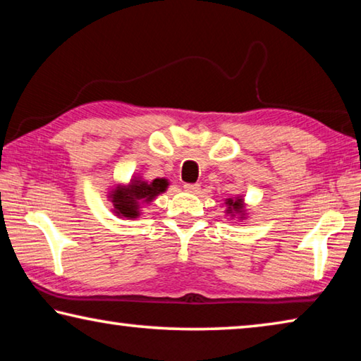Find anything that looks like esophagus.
Listing matches in <instances>:
<instances>
[{
  "label": "esophagus",
  "instance_id": "esophagus-1",
  "mask_svg": "<svg viewBox=\"0 0 361 361\" xmlns=\"http://www.w3.org/2000/svg\"><path fill=\"white\" fill-rule=\"evenodd\" d=\"M185 191H188V192H192V194H195L199 191V185H194V183H186L185 186Z\"/></svg>",
  "mask_w": 361,
  "mask_h": 361
}]
</instances>
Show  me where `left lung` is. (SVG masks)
I'll return each instance as SVG.
<instances>
[{
	"label": "left lung",
	"mask_w": 361,
	"mask_h": 361,
	"mask_svg": "<svg viewBox=\"0 0 361 361\" xmlns=\"http://www.w3.org/2000/svg\"><path fill=\"white\" fill-rule=\"evenodd\" d=\"M226 205H228V210L226 213H229L231 216H235V215H240V218H243V199L242 197H237V199H226Z\"/></svg>",
	"instance_id": "1"
}]
</instances>
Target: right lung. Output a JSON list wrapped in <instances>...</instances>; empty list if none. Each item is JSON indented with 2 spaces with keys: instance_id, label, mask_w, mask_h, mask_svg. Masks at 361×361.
<instances>
[{
  "instance_id": "add662e5",
  "label": "right lung",
  "mask_w": 361,
  "mask_h": 361,
  "mask_svg": "<svg viewBox=\"0 0 361 361\" xmlns=\"http://www.w3.org/2000/svg\"><path fill=\"white\" fill-rule=\"evenodd\" d=\"M169 186L166 178H156L152 181L132 180L129 186L114 188L109 199L114 205V213L118 216L137 218L140 215V205L149 204L156 195L164 192Z\"/></svg>"
}]
</instances>
